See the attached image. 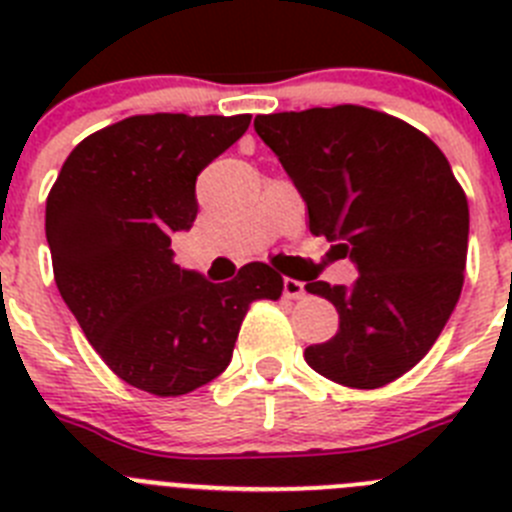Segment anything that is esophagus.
I'll use <instances>...</instances> for the list:
<instances>
[{
    "mask_svg": "<svg viewBox=\"0 0 512 512\" xmlns=\"http://www.w3.org/2000/svg\"><path fill=\"white\" fill-rule=\"evenodd\" d=\"M305 295V284L300 279H284V297L287 300H300Z\"/></svg>",
    "mask_w": 512,
    "mask_h": 512,
    "instance_id": "34e87169",
    "label": "esophagus"
}]
</instances>
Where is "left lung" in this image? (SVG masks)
Segmentation results:
<instances>
[{
  "label": "left lung",
  "mask_w": 512,
  "mask_h": 512,
  "mask_svg": "<svg viewBox=\"0 0 512 512\" xmlns=\"http://www.w3.org/2000/svg\"><path fill=\"white\" fill-rule=\"evenodd\" d=\"M295 182L310 233L336 243L351 287L307 279L338 310V333L305 348L323 377L377 390L423 359L461 295L469 205L441 148L408 122L338 104L253 120Z\"/></svg>",
  "instance_id": "8db88e82"
}]
</instances>
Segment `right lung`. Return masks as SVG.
Here are the masks:
<instances>
[{"mask_svg":"<svg viewBox=\"0 0 512 512\" xmlns=\"http://www.w3.org/2000/svg\"><path fill=\"white\" fill-rule=\"evenodd\" d=\"M251 115H135L84 138L45 202V238L63 302L122 382L179 397L228 369L253 300L284 282L253 261L212 284L174 264L171 235L197 217L200 171Z\"/></svg>","mask_w":512,"mask_h":512,"instance_id":"obj_1","label":"right lung"}]
</instances>
